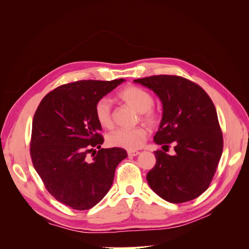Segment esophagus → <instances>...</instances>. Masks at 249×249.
<instances>
[{
    "label": "esophagus",
    "mask_w": 249,
    "mask_h": 249,
    "mask_svg": "<svg viewBox=\"0 0 249 249\" xmlns=\"http://www.w3.org/2000/svg\"><path fill=\"white\" fill-rule=\"evenodd\" d=\"M139 154H140V152H138V150H129V152H127V155H129L130 157L138 156Z\"/></svg>",
    "instance_id": "esophagus-1"
}]
</instances>
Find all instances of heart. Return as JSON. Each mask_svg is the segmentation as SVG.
<instances>
[{"label": "heart", "mask_w": 249, "mask_h": 249, "mask_svg": "<svg viewBox=\"0 0 249 249\" xmlns=\"http://www.w3.org/2000/svg\"><path fill=\"white\" fill-rule=\"evenodd\" d=\"M117 96L141 114V119L150 126H155L159 123V115L152 108L154 105V97L145 89L138 86H125L120 89ZM94 113L97 123L105 129H110L113 125V116L111 104L108 99H101L97 101L94 107ZM147 137L145 127L138 126L131 130H116L108 135V144L114 147L134 150L141 147Z\"/></svg>", "instance_id": "obj_1"}]
</instances>
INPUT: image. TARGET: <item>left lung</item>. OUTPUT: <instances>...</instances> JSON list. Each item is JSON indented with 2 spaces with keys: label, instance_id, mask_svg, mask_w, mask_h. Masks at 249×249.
<instances>
[{
  "label": "left lung",
  "instance_id": "obj_1",
  "mask_svg": "<svg viewBox=\"0 0 249 249\" xmlns=\"http://www.w3.org/2000/svg\"><path fill=\"white\" fill-rule=\"evenodd\" d=\"M147 87L162 103V119L154 141L176 154L155 152L148 171L149 187L172 203L189 201L205 192L222 155L223 138L212 100L200 86L178 76L160 74L134 80Z\"/></svg>",
  "mask_w": 249,
  "mask_h": 249
}]
</instances>
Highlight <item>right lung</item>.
Listing matches in <instances>:
<instances>
[{
	"label": "right lung",
	"instance_id": "right-lung-1",
	"mask_svg": "<svg viewBox=\"0 0 249 249\" xmlns=\"http://www.w3.org/2000/svg\"><path fill=\"white\" fill-rule=\"evenodd\" d=\"M124 81L61 85L43 97L35 112L30 145L34 168L53 196L71 209L99 203L110 190L117 165L127 157L124 148H101L102 125L94 113L96 102ZM94 147L99 152L89 160Z\"/></svg>",
	"mask_w": 249,
	"mask_h": 249
}]
</instances>
